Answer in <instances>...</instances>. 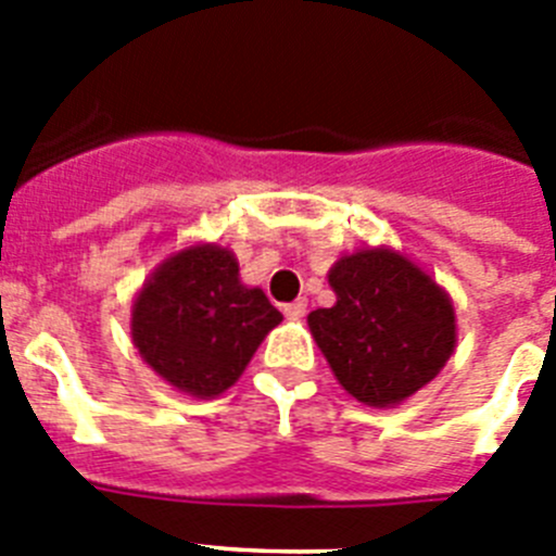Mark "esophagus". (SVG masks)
I'll list each match as a JSON object with an SVG mask.
<instances>
[{
    "mask_svg": "<svg viewBox=\"0 0 556 556\" xmlns=\"http://www.w3.org/2000/svg\"><path fill=\"white\" fill-rule=\"evenodd\" d=\"M306 306H308L306 301H294V303H287V306H283V314H287L289 320H301L303 314H306Z\"/></svg>",
    "mask_w": 556,
    "mask_h": 556,
    "instance_id": "1",
    "label": "esophagus"
}]
</instances>
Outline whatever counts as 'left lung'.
Segmentation results:
<instances>
[{
    "label": "left lung",
    "mask_w": 556,
    "mask_h": 556,
    "mask_svg": "<svg viewBox=\"0 0 556 556\" xmlns=\"http://www.w3.org/2000/svg\"><path fill=\"white\" fill-rule=\"evenodd\" d=\"M331 308L308 328L348 395L395 406L443 370L456 345L454 303L429 273L390 248L342 255L328 273Z\"/></svg>",
    "instance_id": "8db88e82"
}]
</instances>
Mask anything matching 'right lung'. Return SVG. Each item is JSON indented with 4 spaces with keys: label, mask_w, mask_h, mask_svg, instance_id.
Instances as JSON below:
<instances>
[{
    "label": "right lung",
    "mask_w": 556,
    "mask_h": 556,
    "mask_svg": "<svg viewBox=\"0 0 556 556\" xmlns=\"http://www.w3.org/2000/svg\"><path fill=\"white\" fill-rule=\"evenodd\" d=\"M283 314L258 287L239 281V262L219 244L169 255L132 301L130 333L141 358L175 390L223 395Z\"/></svg>",
    "instance_id": "add662e5"
}]
</instances>
